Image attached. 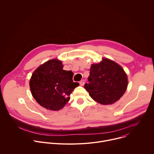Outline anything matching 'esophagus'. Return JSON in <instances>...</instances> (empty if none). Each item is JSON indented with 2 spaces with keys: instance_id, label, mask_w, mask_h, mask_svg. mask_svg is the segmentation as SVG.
<instances>
[{
  "instance_id": "esophagus-1",
  "label": "esophagus",
  "mask_w": 154,
  "mask_h": 154,
  "mask_svg": "<svg viewBox=\"0 0 154 154\" xmlns=\"http://www.w3.org/2000/svg\"><path fill=\"white\" fill-rule=\"evenodd\" d=\"M85 81L84 80H82L80 82V85H81V86H83L84 85H85Z\"/></svg>"
}]
</instances>
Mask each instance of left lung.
<instances>
[{"mask_svg":"<svg viewBox=\"0 0 154 154\" xmlns=\"http://www.w3.org/2000/svg\"><path fill=\"white\" fill-rule=\"evenodd\" d=\"M90 74L89 83H85L84 88L100 104L115 103L127 90V74L120 65L111 60L103 58L100 63L93 64Z\"/></svg>","mask_w":154,"mask_h":154,"instance_id":"left-lung-1","label":"left lung"}]
</instances>
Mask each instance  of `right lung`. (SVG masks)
I'll list each match as a JSON object with an SVG mask.
<instances>
[{"mask_svg": "<svg viewBox=\"0 0 154 154\" xmlns=\"http://www.w3.org/2000/svg\"><path fill=\"white\" fill-rule=\"evenodd\" d=\"M62 62L51 60L33 72L30 80L32 94L36 102L48 109L57 111L70 99L69 96L79 85L73 82V72L63 69Z\"/></svg>", "mask_w": 154, "mask_h": 154, "instance_id": "1", "label": "right lung"}]
</instances>
